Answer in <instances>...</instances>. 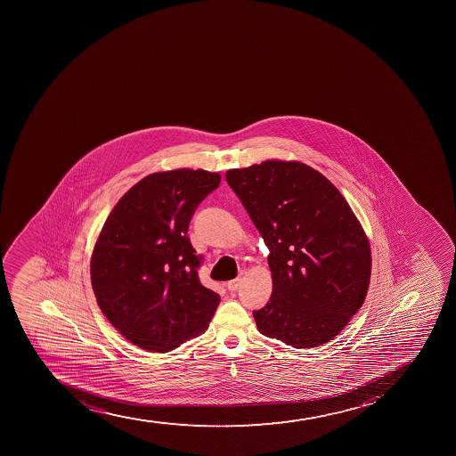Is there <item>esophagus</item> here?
I'll return each instance as SVG.
<instances>
[{"label": "esophagus", "mask_w": 456, "mask_h": 456, "mask_svg": "<svg viewBox=\"0 0 456 456\" xmlns=\"http://www.w3.org/2000/svg\"><path fill=\"white\" fill-rule=\"evenodd\" d=\"M225 287H227V289H229V291H232V293H233V291H238V289H240V278H236V280L229 281V282L225 284Z\"/></svg>", "instance_id": "obj_1"}]
</instances>
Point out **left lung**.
<instances>
[{"label":"left lung","instance_id":"obj_1","mask_svg":"<svg viewBox=\"0 0 456 456\" xmlns=\"http://www.w3.org/2000/svg\"><path fill=\"white\" fill-rule=\"evenodd\" d=\"M271 251V300L254 320L289 346L315 347L338 336L362 306L371 273L370 244L342 193L314 167L266 160L225 172Z\"/></svg>","mask_w":456,"mask_h":456}]
</instances>
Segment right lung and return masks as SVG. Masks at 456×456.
<instances>
[{"mask_svg":"<svg viewBox=\"0 0 456 456\" xmlns=\"http://www.w3.org/2000/svg\"><path fill=\"white\" fill-rule=\"evenodd\" d=\"M216 172H156L123 194L92 253L96 302L136 346L167 352L202 334L220 296L200 284L187 231L194 209L220 185Z\"/></svg>","mask_w":456,"mask_h":456,"instance_id":"obj_1","label":"right lung"}]
</instances>
